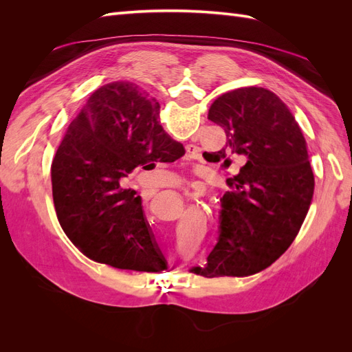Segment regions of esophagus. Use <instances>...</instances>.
I'll return each instance as SVG.
<instances>
[{
    "instance_id": "34e87169",
    "label": "esophagus",
    "mask_w": 352,
    "mask_h": 352,
    "mask_svg": "<svg viewBox=\"0 0 352 352\" xmlns=\"http://www.w3.org/2000/svg\"><path fill=\"white\" fill-rule=\"evenodd\" d=\"M186 153L188 154H195L197 153V146L195 145H186Z\"/></svg>"
}]
</instances>
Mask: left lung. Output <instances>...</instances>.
Masks as SVG:
<instances>
[{
	"label": "left lung",
	"instance_id": "1",
	"mask_svg": "<svg viewBox=\"0 0 352 352\" xmlns=\"http://www.w3.org/2000/svg\"><path fill=\"white\" fill-rule=\"evenodd\" d=\"M208 119L221 126L226 145L216 162L245 160L226 182L219 239L204 269L206 278H245L269 267L291 247L310 210L314 176L307 142L287 105L274 92L248 87L220 95Z\"/></svg>",
	"mask_w": 352,
	"mask_h": 352
}]
</instances>
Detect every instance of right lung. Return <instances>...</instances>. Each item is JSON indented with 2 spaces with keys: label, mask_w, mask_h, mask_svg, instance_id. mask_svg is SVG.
Returning <instances> with one entry per match:
<instances>
[{
  "label": "right lung",
  "mask_w": 352,
  "mask_h": 352,
  "mask_svg": "<svg viewBox=\"0 0 352 352\" xmlns=\"http://www.w3.org/2000/svg\"><path fill=\"white\" fill-rule=\"evenodd\" d=\"M158 114L157 100L135 83L104 85L69 124L51 164L63 230L83 255L114 269H167L141 197L120 186L135 167L173 163L184 154V145L160 126Z\"/></svg>",
  "instance_id": "right-lung-1"
}]
</instances>
